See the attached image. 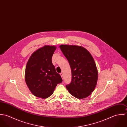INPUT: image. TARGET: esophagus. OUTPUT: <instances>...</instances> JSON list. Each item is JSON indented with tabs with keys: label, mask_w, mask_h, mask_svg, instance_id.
<instances>
[{
	"label": "esophagus",
	"mask_w": 127,
	"mask_h": 127,
	"mask_svg": "<svg viewBox=\"0 0 127 127\" xmlns=\"http://www.w3.org/2000/svg\"><path fill=\"white\" fill-rule=\"evenodd\" d=\"M60 75H61V76L62 77V79H63V73H60Z\"/></svg>",
	"instance_id": "obj_1"
}]
</instances>
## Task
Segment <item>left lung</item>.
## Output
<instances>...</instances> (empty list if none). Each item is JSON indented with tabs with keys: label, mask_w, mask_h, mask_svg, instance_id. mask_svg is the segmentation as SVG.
I'll use <instances>...</instances> for the list:
<instances>
[{
	"label": "left lung",
	"mask_w": 127,
	"mask_h": 127,
	"mask_svg": "<svg viewBox=\"0 0 127 127\" xmlns=\"http://www.w3.org/2000/svg\"><path fill=\"white\" fill-rule=\"evenodd\" d=\"M60 48L68 60L71 69V82L66 86V88L77 98L88 97L96 87L98 76L92 55L80 46L61 45Z\"/></svg>",
	"instance_id": "1"
}]
</instances>
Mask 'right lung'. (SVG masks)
<instances>
[{
	"label": "right lung",
	"instance_id": "obj_1",
	"mask_svg": "<svg viewBox=\"0 0 127 127\" xmlns=\"http://www.w3.org/2000/svg\"><path fill=\"white\" fill-rule=\"evenodd\" d=\"M56 47L45 45L34 52L29 59L25 68L26 85L35 96L47 98L53 93L57 84L62 82L52 63Z\"/></svg>",
	"mask_w": 127,
	"mask_h": 127
}]
</instances>
